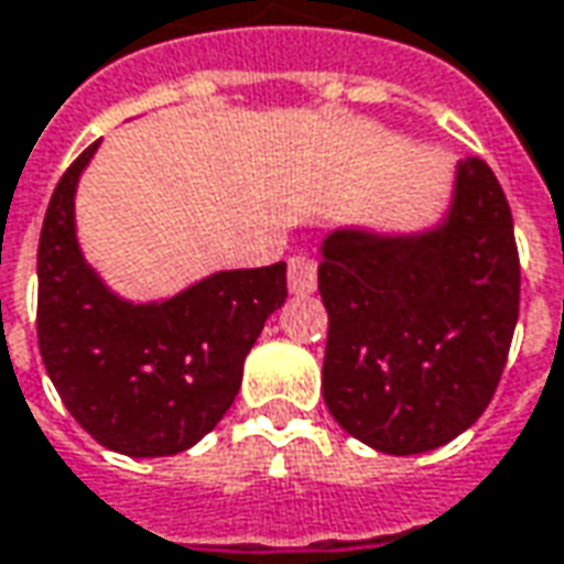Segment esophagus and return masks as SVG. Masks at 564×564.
<instances>
[{"label":"esophagus","mask_w":564,"mask_h":564,"mask_svg":"<svg viewBox=\"0 0 564 564\" xmlns=\"http://www.w3.org/2000/svg\"><path fill=\"white\" fill-rule=\"evenodd\" d=\"M290 293L293 295H311L317 290V262L311 256H293L290 259Z\"/></svg>","instance_id":"1"}]
</instances>
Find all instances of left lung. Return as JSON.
<instances>
[{
	"mask_svg": "<svg viewBox=\"0 0 564 564\" xmlns=\"http://www.w3.org/2000/svg\"><path fill=\"white\" fill-rule=\"evenodd\" d=\"M323 403L384 455L446 446L491 403L519 317L513 216L486 161L455 164L431 226L321 241Z\"/></svg>",
	"mask_w": 564,
	"mask_h": 564,
	"instance_id": "1",
	"label": "left lung"
}]
</instances>
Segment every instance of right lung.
Here are the masks:
<instances>
[{
  "label": "right lung",
  "mask_w": 564,
  "mask_h": 564,
  "mask_svg": "<svg viewBox=\"0 0 564 564\" xmlns=\"http://www.w3.org/2000/svg\"><path fill=\"white\" fill-rule=\"evenodd\" d=\"M94 143L63 173L39 238V350L63 405L128 458L186 452L223 421L262 326L286 302V262L214 271L164 299H128L90 265L76 192Z\"/></svg>",
  "instance_id": "right-lung-1"
}]
</instances>
